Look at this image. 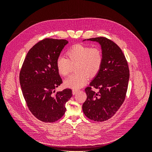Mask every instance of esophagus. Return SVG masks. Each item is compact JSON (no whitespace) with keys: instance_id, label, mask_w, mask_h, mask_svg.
I'll use <instances>...</instances> for the list:
<instances>
[{"instance_id":"obj_1","label":"esophagus","mask_w":152,"mask_h":152,"mask_svg":"<svg viewBox=\"0 0 152 152\" xmlns=\"http://www.w3.org/2000/svg\"><path fill=\"white\" fill-rule=\"evenodd\" d=\"M78 91H79V90H78V89H73L72 90V93H73V95H74V94H75L77 93Z\"/></svg>"}]
</instances>
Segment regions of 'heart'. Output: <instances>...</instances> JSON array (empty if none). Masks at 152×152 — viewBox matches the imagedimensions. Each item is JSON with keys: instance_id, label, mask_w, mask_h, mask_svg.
Wrapping results in <instances>:
<instances>
[{"instance_id": "heart-1", "label": "heart", "mask_w": 152, "mask_h": 152, "mask_svg": "<svg viewBox=\"0 0 152 152\" xmlns=\"http://www.w3.org/2000/svg\"><path fill=\"white\" fill-rule=\"evenodd\" d=\"M66 56V58L58 57L56 66L59 74L65 77L70 73L72 66L75 65V71L77 73L69 76L64 81L66 87L74 89L84 86L87 77L93 78L97 75L103 63V50L98 47L76 44L68 49Z\"/></svg>"}]
</instances>
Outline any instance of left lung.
I'll list each match as a JSON object with an SVG mask.
<instances>
[{
    "instance_id": "obj_1",
    "label": "left lung",
    "mask_w": 152,
    "mask_h": 152,
    "mask_svg": "<svg viewBox=\"0 0 152 152\" xmlns=\"http://www.w3.org/2000/svg\"><path fill=\"white\" fill-rule=\"evenodd\" d=\"M87 40L98 42L104 57L100 72L85 89L87 99L82 110L91 120L103 122L112 117L125 100L129 70L121 49L112 40L103 37ZM92 86L99 88V93L92 90Z\"/></svg>"
}]
</instances>
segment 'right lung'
<instances>
[{"label": "right lung", "instance_id": "1", "mask_svg": "<svg viewBox=\"0 0 152 152\" xmlns=\"http://www.w3.org/2000/svg\"><path fill=\"white\" fill-rule=\"evenodd\" d=\"M68 43L65 39H44L27 53L20 73V83L27 107L31 113L44 122H54L66 111L65 104L72 96L70 89L58 91L62 79L56 62Z\"/></svg>", "mask_w": 152, "mask_h": 152}]
</instances>
